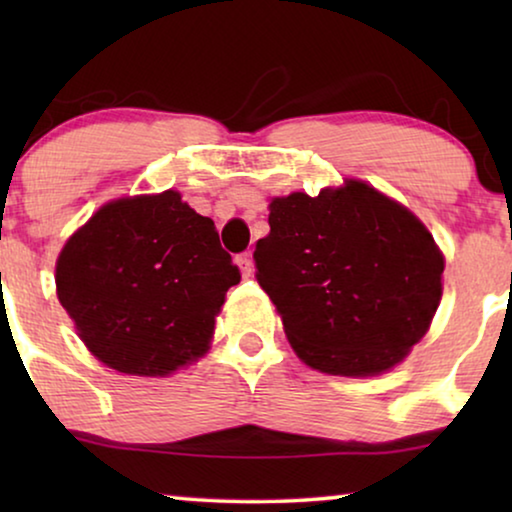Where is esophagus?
Here are the masks:
<instances>
[{
	"instance_id": "esophagus-1",
	"label": "esophagus",
	"mask_w": 512,
	"mask_h": 512,
	"mask_svg": "<svg viewBox=\"0 0 512 512\" xmlns=\"http://www.w3.org/2000/svg\"><path fill=\"white\" fill-rule=\"evenodd\" d=\"M237 265H240L242 277H251V275H254V258H251L249 251H247V254L237 256Z\"/></svg>"
}]
</instances>
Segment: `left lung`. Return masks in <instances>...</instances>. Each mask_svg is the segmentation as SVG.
Here are the masks:
<instances>
[{
    "label": "left lung",
    "instance_id": "left-lung-1",
    "mask_svg": "<svg viewBox=\"0 0 512 512\" xmlns=\"http://www.w3.org/2000/svg\"><path fill=\"white\" fill-rule=\"evenodd\" d=\"M256 277L307 366L377 375L429 328L443 254L422 221L361 181L270 202Z\"/></svg>",
    "mask_w": 512,
    "mask_h": 512
}]
</instances>
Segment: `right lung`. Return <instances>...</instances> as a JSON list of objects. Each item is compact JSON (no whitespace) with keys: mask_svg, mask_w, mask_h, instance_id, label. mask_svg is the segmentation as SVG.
<instances>
[{"mask_svg":"<svg viewBox=\"0 0 512 512\" xmlns=\"http://www.w3.org/2000/svg\"><path fill=\"white\" fill-rule=\"evenodd\" d=\"M240 268L209 216L177 191L104 205L69 237L55 268L58 298L81 340L128 375H167L207 352Z\"/></svg>","mask_w":512,"mask_h":512,"instance_id":"add662e5","label":"right lung"}]
</instances>
